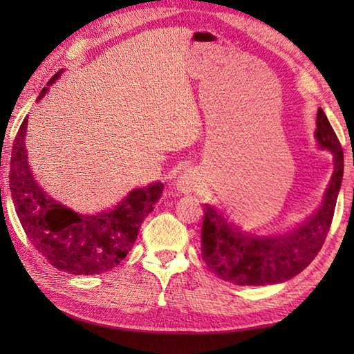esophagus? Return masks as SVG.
<instances>
[{
  "label": "esophagus",
  "mask_w": 354,
  "mask_h": 354,
  "mask_svg": "<svg viewBox=\"0 0 354 354\" xmlns=\"http://www.w3.org/2000/svg\"><path fill=\"white\" fill-rule=\"evenodd\" d=\"M201 178L195 170H185L176 179V189L183 194H192L200 187Z\"/></svg>",
  "instance_id": "1"
}]
</instances>
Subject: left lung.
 <instances>
[{
  "label": "left lung",
  "instance_id": "8db88e82",
  "mask_svg": "<svg viewBox=\"0 0 354 354\" xmlns=\"http://www.w3.org/2000/svg\"><path fill=\"white\" fill-rule=\"evenodd\" d=\"M315 139L333 154V176L320 207L292 230L253 232L237 225L223 209L205 205L201 256L209 270L237 286L284 283L301 273L319 254L331 226L342 185L344 151L325 112H317Z\"/></svg>",
  "mask_w": 354,
  "mask_h": 354
}]
</instances>
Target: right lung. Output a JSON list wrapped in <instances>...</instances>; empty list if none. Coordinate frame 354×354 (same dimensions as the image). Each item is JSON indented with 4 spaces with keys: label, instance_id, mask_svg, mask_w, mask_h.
Segmentation results:
<instances>
[{
    "label": "right lung",
    "instance_id": "right-lung-1",
    "mask_svg": "<svg viewBox=\"0 0 354 354\" xmlns=\"http://www.w3.org/2000/svg\"><path fill=\"white\" fill-rule=\"evenodd\" d=\"M62 70L48 81L55 82ZM44 87L37 101L45 97ZM23 120L12 147L9 185L15 212L34 248L45 259L71 274H98L122 262L134 247L140 225L153 211L164 190L162 183L133 189L107 211L80 214L41 190L28 164Z\"/></svg>",
    "mask_w": 354,
    "mask_h": 354
}]
</instances>
